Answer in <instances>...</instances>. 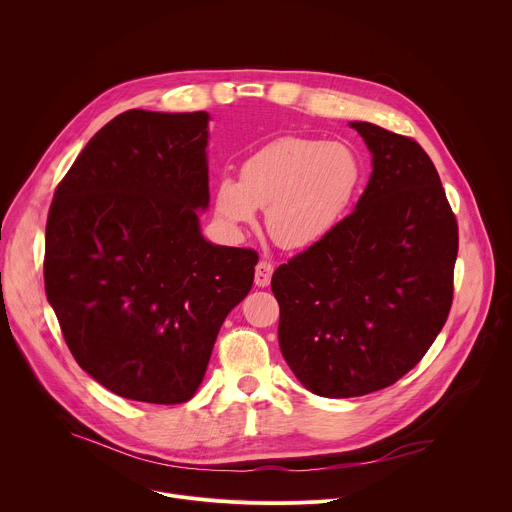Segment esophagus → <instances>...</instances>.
Returning <instances> with one entry per match:
<instances>
[{"label": "esophagus", "mask_w": 512, "mask_h": 512, "mask_svg": "<svg viewBox=\"0 0 512 512\" xmlns=\"http://www.w3.org/2000/svg\"><path fill=\"white\" fill-rule=\"evenodd\" d=\"M273 275V265L269 261H259L255 267V285L257 287H267Z\"/></svg>", "instance_id": "1"}]
</instances>
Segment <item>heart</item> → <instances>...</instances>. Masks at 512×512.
Here are the masks:
<instances>
[{"instance_id":"b5f03b06","label":"heart","mask_w":512,"mask_h":512,"mask_svg":"<svg viewBox=\"0 0 512 512\" xmlns=\"http://www.w3.org/2000/svg\"><path fill=\"white\" fill-rule=\"evenodd\" d=\"M362 184V162L344 143L279 137L255 150L239 180L216 182L214 208L231 231H241L265 208V225L285 249L322 243L342 223Z\"/></svg>"}]
</instances>
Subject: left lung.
Segmentation results:
<instances>
[{
	"instance_id": "left-lung-1",
	"label": "left lung",
	"mask_w": 512,
	"mask_h": 512,
	"mask_svg": "<svg viewBox=\"0 0 512 512\" xmlns=\"http://www.w3.org/2000/svg\"><path fill=\"white\" fill-rule=\"evenodd\" d=\"M373 154L352 214L279 265V348L298 381L330 399L369 395L409 373L444 328L458 223L429 156L375 123L350 121Z\"/></svg>"
}]
</instances>
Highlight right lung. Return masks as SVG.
<instances>
[{"label": "right lung", "mask_w": 512, "mask_h": 512, "mask_svg": "<svg viewBox=\"0 0 512 512\" xmlns=\"http://www.w3.org/2000/svg\"><path fill=\"white\" fill-rule=\"evenodd\" d=\"M206 111L131 109L101 127L54 192L44 287L62 336L111 393L188 401L259 255L212 245Z\"/></svg>", "instance_id": "right-lung-1"}]
</instances>
